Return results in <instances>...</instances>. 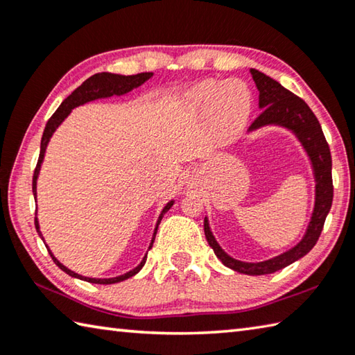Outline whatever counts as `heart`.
Here are the masks:
<instances>
[{
	"label": "heart",
	"mask_w": 355,
	"mask_h": 355,
	"mask_svg": "<svg viewBox=\"0 0 355 355\" xmlns=\"http://www.w3.org/2000/svg\"><path fill=\"white\" fill-rule=\"evenodd\" d=\"M190 103L196 109L210 107V126L214 139L227 145L237 139L251 114V93L241 80L223 84L206 80L190 93Z\"/></svg>",
	"instance_id": "heart-1"
}]
</instances>
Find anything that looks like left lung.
Listing matches in <instances>:
<instances>
[{"label": "left lung", "mask_w": 355, "mask_h": 355, "mask_svg": "<svg viewBox=\"0 0 355 355\" xmlns=\"http://www.w3.org/2000/svg\"><path fill=\"white\" fill-rule=\"evenodd\" d=\"M251 74L259 90V109H262V114L254 120L248 129V134L266 126H279L290 130L306 151L315 178L313 210L302 239L288 251L263 260V262H241V260L229 256L214 237L209 218L207 216L204 218V234H206V239L215 256L221 260L223 265L241 272V275L262 276L271 275V272H276L300 260L310 252L318 241L334 198L332 157L321 124L306 101L293 95L277 80L266 76L262 71L251 68Z\"/></svg>", "instance_id": "left-lung-1"}]
</instances>
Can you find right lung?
I'll return each instance as SVG.
<instances>
[{"label":"right lung","mask_w":355,"mask_h":355,"mask_svg":"<svg viewBox=\"0 0 355 355\" xmlns=\"http://www.w3.org/2000/svg\"><path fill=\"white\" fill-rule=\"evenodd\" d=\"M153 76V73H139V74H132V76H123V74H115V73H96L90 76L87 80H84L83 84H80L76 90H74L71 95H68L62 104L59 105V109L54 112L53 116L49 118L45 130H43V135H42V141H40V155H39V162H37V166H35V171H34V178H33V193L34 198L37 200V178H39L40 174V168L43 164V159H45V153H46V146L49 140H51L53 134L55 132V129H58L62 123H64L65 118L71 114V110L74 107H78V105H83L87 104L90 101H95V99H103V98H110V96H121V95H126V93L132 92L137 87H140L143 83H146V80ZM174 200H171L170 202H166V206L162 209V212L157 218V223H155V227H154V234H153V239H151V243H149L148 251L153 248L154 243V239H155V234H157V227L160 225L162 218H164V215L168 212L173 207ZM35 229L37 232H39L40 239L43 240V243H45V239H43V235L40 232V225H39V220H37V212H35ZM46 250L49 252V256L53 257L54 263L59 266L62 271H65L68 276L71 277H76L80 279V281H85V282H90V284H103V285H109V284H116V282H121V281H126V279L135 276L137 272H139L143 265L146 262V257H148V251L145 254V257L141 259V262L132 268L128 272H124V275H120L116 277H109V279H99V277H87L83 275H78V272L71 271L70 268H67L64 263H60L58 259L54 257V254L49 250V246L45 243Z\"/></svg>","instance_id":"right-lung-1"}]
</instances>
